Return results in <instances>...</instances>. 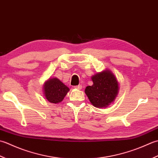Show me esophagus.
I'll list each match as a JSON object with an SVG mask.
<instances>
[{
    "instance_id": "34e87169",
    "label": "esophagus",
    "mask_w": 158,
    "mask_h": 158,
    "mask_svg": "<svg viewBox=\"0 0 158 158\" xmlns=\"http://www.w3.org/2000/svg\"><path fill=\"white\" fill-rule=\"evenodd\" d=\"M82 85H78V86H74V89H79V90L82 89Z\"/></svg>"
}]
</instances>
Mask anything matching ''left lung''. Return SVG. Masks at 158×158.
Listing matches in <instances>:
<instances>
[{"mask_svg": "<svg viewBox=\"0 0 158 158\" xmlns=\"http://www.w3.org/2000/svg\"><path fill=\"white\" fill-rule=\"evenodd\" d=\"M93 85L85 92L90 102L96 108H106L113 103L118 93V82L110 70L106 69L91 77Z\"/></svg>", "mask_w": 158, "mask_h": 158, "instance_id": "left-lung-1", "label": "left lung"}]
</instances>
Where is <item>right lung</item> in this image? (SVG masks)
<instances>
[{
    "instance_id": "obj_1",
    "label": "right lung",
    "mask_w": 158,
    "mask_h": 158,
    "mask_svg": "<svg viewBox=\"0 0 158 158\" xmlns=\"http://www.w3.org/2000/svg\"><path fill=\"white\" fill-rule=\"evenodd\" d=\"M44 97L52 104H58L63 101L69 91V89L57 78H50L43 85Z\"/></svg>"
}]
</instances>
